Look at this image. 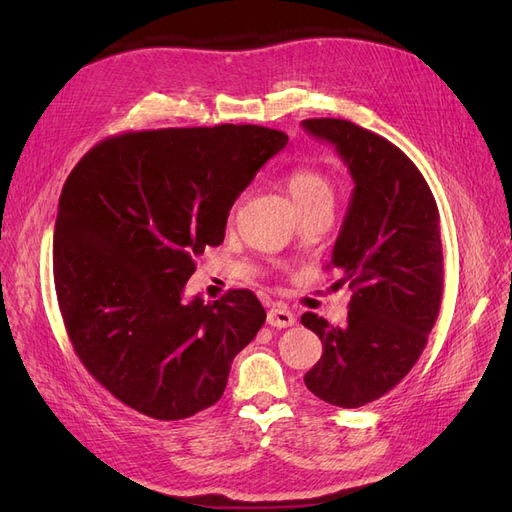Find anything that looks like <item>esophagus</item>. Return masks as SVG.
Instances as JSON below:
<instances>
[{
	"mask_svg": "<svg viewBox=\"0 0 512 512\" xmlns=\"http://www.w3.org/2000/svg\"><path fill=\"white\" fill-rule=\"evenodd\" d=\"M267 322L271 324V327H277V329H286V327H292L294 322V316H292V312H288L286 307H282V305H273L271 309H269V314H267Z\"/></svg>",
	"mask_w": 512,
	"mask_h": 512,
	"instance_id": "34e87169",
	"label": "esophagus"
}]
</instances>
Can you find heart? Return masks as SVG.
I'll list each match as a JSON object with an SVG mask.
<instances>
[{
    "mask_svg": "<svg viewBox=\"0 0 512 512\" xmlns=\"http://www.w3.org/2000/svg\"><path fill=\"white\" fill-rule=\"evenodd\" d=\"M286 190L297 209L316 203V200H331V181L314 166H297L286 175Z\"/></svg>",
    "mask_w": 512,
    "mask_h": 512,
    "instance_id": "heart-1",
    "label": "heart"
}]
</instances>
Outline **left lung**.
<instances>
[{"mask_svg":"<svg viewBox=\"0 0 512 512\" xmlns=\"http://www.w3.org/2000/svg\"><path fill=\"white\" fill-rule=\"evenodd\" d=\"M303 130L331 143L354 181L331 265L352 290L348 324L301 316L322 342L305 374L316 397L361 408L408 376L436 324L444 265L440 213L421 170L386 138L346 119H305Z\"/></svg>","mask_w":512,"mask_h":512,"instance_id":"left-lung-1","label":"left lung"}]
</instances>
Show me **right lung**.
Listing matches in <instances>:
<instances>
[{"mask_svg": "<svg viewBox=\"0 0 512 512\" xmlns=\"http://www.w3.org/2000/svg\"><path fill=\"white\" fill-rule=\"evenodd\" d=\"M286 143L280 130L232 123L128 132L87 151L66 179L53 237L61 316L89 374L136 412L179 421L213 406L265 324L250 290L188 303L183 288Z\"/></svg>", "mask_w": 512, "mask_h": 512, "instance_id": "1", "label": "right lung"}]
</instances>
